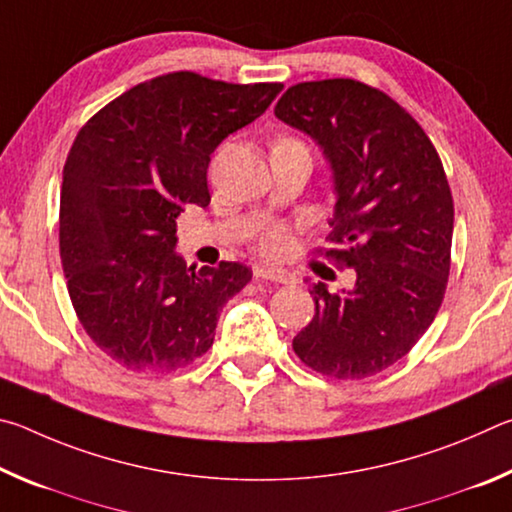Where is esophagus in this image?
<instances>
[{"instance_id": "esophagus-1", "label": "esophagus", "mask_w": 512, "mask_h": 512, "mask_svg": "<svg viewBox=\"0 0 512 512\" xmlns=\"http://www.w3.org/2000/svg\"><path fill=\"white\" fill-rule=\"evenodd\" d=\"M255 277L257 280H268V282H277V284H293L296 277L291 273H284L280 268H271V266H255Z\"/></svg>"}]
</instances>
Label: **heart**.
I'll return each instance as SVG.
<instances>
[{
	"mask_svg": "<svg viewBox=\"0 0 512 512\" xmlns=\"http://www.w3.org/2000/svg\"><path fill=\"white\" fill-rule=\"evenodd\" d=\"M293 239L284 223H268L257 235V253L266 259H282L291 253Z\"/></svg>",
	"mask_w": 512,
	"mask_h": 512,
	"instance_id": "obj_1",
	"label": "heart"
}]
</instances>
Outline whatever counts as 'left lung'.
Instances as JSON below:
<instances>
[{"instance_id":"left-lung-1","label":"left lung","mask_w":512,"mask_h":512,"mask_svg":"<svg viewBox=\"0 0 512 512\" xmlns=\"http://www.w3.org/2000/svg\"><path fill=\"white\" fill-rule=\"evenodd\" d=\"M275 117L323 146L339 198L316 253L357 273L350 291L314 284L316 314L293 352L325 377H372L411 352L443 305L454 232L443 162L400 103L354 79L291 85Z\"/></svg>"}]
</instances>
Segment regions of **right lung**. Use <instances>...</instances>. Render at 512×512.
<instances>
[{
  "instance_id": "add662e5",
  "label": "right lung",
  "mask_w": 512,
  "mask_h": 512,
  "mask_svg": "<svg viewBox=\"0 0 512 512\" xmlns=\"http://www.w3.org/2000/svg\"><path fill=\"white\" fill-rule=\"evenodd\" d=\"M282 83H225L169 72L119 94L69 149L60 189V259L79 323L133 372L187 368L212 348L225 302L253 271L185 266L176 219L210 203L207 167Z\"/></svg>"
}]
</instances>
